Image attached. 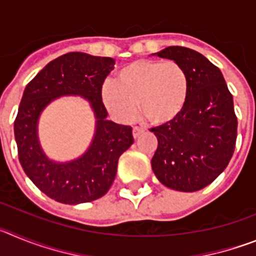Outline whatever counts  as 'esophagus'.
<instances>
[{
    "label": "esophagus",
    "instance_id": "34e87169",
    "mask_svg": "<svg viewBox=\"0 0 256 256\" xmlns=\"http://www.w3.org/2000/svg\"><path fill=\"white\" fill-rule=\"evenodd\" d=\"M144 128H141V126H133V137H134V138H137V137H140V136L142 134V133H144Z\"/></svg>",
    "mask_w": 256,
    "mask_h": 256
}]
</instances>
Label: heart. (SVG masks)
<instances>
[{
	"label": "heart",
	"instance_id": "heart-1",
	"mask_svg": "<svg viewBox=\"0 0 256 256\" xmlns=\"http://www.w3.org/2000/svg\"><path fill=\"white\" fill-rule=\"evenodd\" d=\"M188 96V78L174 61H133L119 70L116 83L104 84L101 97L108 112L122 123L142 114L155 126L174 120L182 112Z\"/></svg>",
	"mask_w": 256,
	"mask_h": 256
}]
</instances>
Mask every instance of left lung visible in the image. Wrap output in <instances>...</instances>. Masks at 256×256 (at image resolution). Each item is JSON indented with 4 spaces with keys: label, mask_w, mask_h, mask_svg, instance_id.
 Listing matches in <instances>:
<instances>
[{
    "label": "left lung",
    "mask_w": 256,
    "mask_h": 256,
    "mask_svg": "<svg viewBox=\"0 0 256 256\" xmlns=\"http://www.w3.org/2000/svg\"><path fill=\"white\" fill-rule=\"evenodd\" d=\"M154 55L184 69L188 96L174 120L152 128L158 148L151 159L156 178L168 188L195 192L227 168L237 138L234 97L220 70L204 55L170 46Z\"/></svg>",
    "instance_id": "obj_1"
}]
</instances>
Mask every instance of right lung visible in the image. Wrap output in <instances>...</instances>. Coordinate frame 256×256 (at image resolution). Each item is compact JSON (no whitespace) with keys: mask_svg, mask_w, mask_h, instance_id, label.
<instances>
[{"mask_svg":"<svg viewBox=\"0 0 256 256\" xmlns=\"http://www.w3.org/2000/svg\"><path fill=\"white\" fill-rule=\"evenodd\" d=\"M112 58L69 52L52 60L24 90L14 123L19 162L40 191L62 204L102 198L116 176L118 160L133 144L132 128L108 120L101 91L114 69ZM61 96H80L92 105L96 128L88 151L72 162L49 159L40 148L38 120L46 106Z\"/></svg>","mask_w":256,"mask_h":256,"instance_id":"1","label":"right lung"}]
</instances>
